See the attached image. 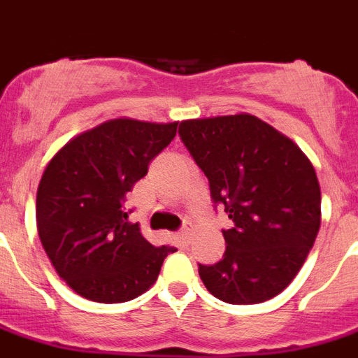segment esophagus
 <instances>
[{
  "instance_id": "1",
  "label": "esophagus",
  "mask_w": 358,
  "mask_h": 358,
  "mask_svg": "<svg viewBox=\"0 0 358 358\" xmlns=\"http://www.w3.org/2000/svg\"><path fill=\"white\" fill-rule=\"evenodd\" d=\"M178 236L183 243H189V239H191V229H189V227H182L178 232Z\"/></svg>"
}]
</instances>
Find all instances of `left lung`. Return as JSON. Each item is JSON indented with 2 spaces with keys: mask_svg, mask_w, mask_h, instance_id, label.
<instances>
[{
  "mask_svg": "<svg viewBox=\"0 0 358 358\" xmlns=\"http://www.w3.org/2000/svg\"><path fill=\"white\" fill-rule=\"evenodd\" d=\"M178 135L209 180L225 254L198 263L205 288L223 303L256 304L297 275L321 227V187L310 160L290 138L254 115L183 120Z\"/></svg>",
  "mask_w": 358,
  "mask_h": 358,
  "instance_id": "obj_1",
  "label": "left lung"
}]
</instances>
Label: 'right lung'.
Listing matches in <instances>:
<instances>
[{
	"label": "right lung",
	"instance_id": "obj_1",
	"mask_svg": "<svg viewBox=\"0 0 358 358\" xmlns=\"http://www.w3.org/2000/svg\"><path fill=\"white\" fill-rule=\"evenodd\" d=\"M178 122L115 119L68 142L37 189V232L59 278L97 303L144 294L175 247H155L127 222L126 194L176 135Z\"/></svg>",
	"mask_w": 358,
	"mask_h": 358
}]
</instances>
